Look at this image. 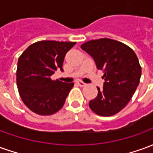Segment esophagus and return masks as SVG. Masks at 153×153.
I'll return each mask as SVG.
<instances>
[{
    "label": "esophagus",
    "mask_w": 153,
    "mask_h": 153,
    "mask_svg": "<svg viewBox=\"0 0 153 153\" xmlns=\"http://www.w3.org/2000/svg\"><path fill=\"white\" fill-rule=\"evenodd\" d=\"M78 84H79L80 87H84L86 85V83H83V81H78Z\"/></svg>",
    "instance_id": "1"
}]
</instances>
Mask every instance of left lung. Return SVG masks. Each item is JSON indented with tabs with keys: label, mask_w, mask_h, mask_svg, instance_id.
Masks as SVG:
<instances>
[{
	"label": "left lung",
	"mask_w": 153,
	"mask_h": 153,
	"mask_svg": "<svg viewBox=\"0 0 153 153\" xmlns=\"http://www.w3.org/2000/svg\"><path fill=\"white\" fill-rule=\"evenodd\" d=\"M81 48L104 72L103 88H97L89 107L97 115H115L128 104L138 86L142 71L138 57L127 45L110 38L88 41Z\"/></svg>",
	"instance_id": "1"
}]
</instances>
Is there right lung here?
Instances as JSON below:
<instances>
[{"label":"right lung","mask_w":153,"mask_h":153,"mask_svg":"<svg viewBox=\"0 0 153 153\" xmlns=\"http://www.w3.org/2000/svg\"><path fill=\"white\" fill-rule=\"evenodd\" d=\"M73 42L40 41L32 44L18 60L16 81L22 101L33 112L52 115L65 104L74 83L52 80L57 70L63 71L65 54Z\"/></svg>","instance_id":"right-lung-1"}]
</instances>
